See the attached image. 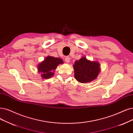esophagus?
<instances>
[{
  "label": "esophagus",
  "instance_id": "obj_1",
  "mask_svg": "<svg viewBox=\"0 0 133 133\" xmlns=\"http://www.w3.org/2000/svg\"><path fill=\"white\" fill-rule=\"evenodd\" d=\"M65 61L67 63H69L70 62V58L69 57H66V58H65Z\"/></svg>",
  "mask_w": 133,
  "mask_h": 133
}]
</instances>
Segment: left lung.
Returning <instances> with one entry per match:
<instances>
[{
  "label": "left lung",
  "mask_w": 133,
  "mask_h": 133,
  "mask_svg": "<svg viewBox=\"0 0 133 133\" xmlns=\"http://www.w3.org/2000/svg\"><path fill=\"white\" fill-rule=\"evenodd\" d=\"M73 67L75 79L81 83H90L95 80L101 71L99 62L91 61L85 56L76 61Z\"/></svg>",
  "instance_id": "left-lung-1"
}]
</instances>
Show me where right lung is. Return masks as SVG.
<instances>
[{
	"mask_svg": "<svg viewBox=\"0 0 133 133\" xmlns=\"http://www.w3.org/2000/svg\"><path fill=\"white\" fill-rule=\"evenodd\" d=\"M63 61L61 58L48 56L44 60L37 66L39 73H41L42 78L48 79L53 77L54 72L58 65L63 64Z\"/></svg>",
	"mask_w": 133,
	"mask_h": 133,
	"instance_id": "1",
	"label": "right lung"
}]
</instances>
